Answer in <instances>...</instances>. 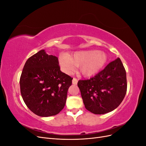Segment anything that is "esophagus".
Here are the masks:
<instances>
[{
  "mask_svg": "<svg viewBox=\"0 0 146 146\" xmlns=\"http://www.w3.org/2000/svg\"><path fill=\"white\" fill-rule=\"evenodd\" d=\"M77 82H78V80H77V78H74L72 79V84H74V85H77Z\"/></svg>",
  "mask_w": 146,
  "mask_h": 146,
  "instance_id": "esophagus-1",
  "label": "esophagus"
}]
</instances>
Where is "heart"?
Segmentation results:
<instances>
[{
  "instance_id": "b5f03b06",
  "label": "heart",
  "mask_w": 146,
  "mask_h": 146,
  "mask_svg": "<svg viewBox=\"0 0 146 146\" xmlns=\"http://www.w3.org/2000/svg\"><path fill=\"white\" fill-rule=\"evenodd\" d=\"M108 60L107 55L96 50H83L74 53L72 56L64 54L61 55L59 61L64 71L69 74L80 66V71L84 77H91L102 68Z\"/></svg>"
}]
</instances>
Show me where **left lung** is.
I'll list each match as a JSON object with an SVG mask.
<instances>
[{"instance_id":"left-lung-1","label":"left lung","mask_w":146,"mask_h":146,"mask_svg":"<svg viewBox=\"0 0 146 146\" xmlns=\"http://www.w3.org/2000/svg\"><path fill=\"white\" fill-rule=\"evenodd\" d=\"M77 85L86 109L96 114H105L115 110L124 98L126 72L117 58L94 77L79 80Z\"/></svg>"}]
</instances>
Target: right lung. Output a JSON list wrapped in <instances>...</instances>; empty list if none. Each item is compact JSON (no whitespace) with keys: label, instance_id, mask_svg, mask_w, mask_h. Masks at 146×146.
<instances>
[{"label":"right lung","instance_id":"obj_1","mask_svg":"<svg viewBox=\"0 0 146 146\" xmlns=\"http://www.w3.org/2000/svg\"><path fill=\"white\" fill-rule=\"evenodd\" d=\"M72 80L60 70L56 56L41 50L25 63L20 78L22 98L36 115L55 116L64 107Z\"/></svg>","mask_w":146,"mask_h":146}]
</instances>
